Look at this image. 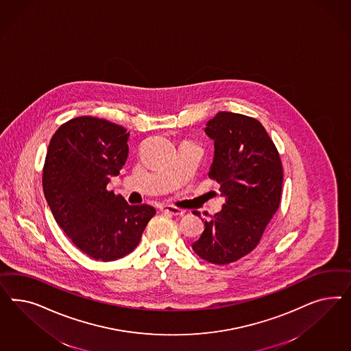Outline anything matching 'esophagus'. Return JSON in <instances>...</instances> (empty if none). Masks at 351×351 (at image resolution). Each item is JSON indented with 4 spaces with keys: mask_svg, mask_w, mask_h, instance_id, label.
<instances>
[{
    "mask_svg": "<svg viewBox=\"0 0 351 351\" xmlns=\"http://www.w3.org/2000/svg\"><path fill=\"white\" fill-rule=\"evenodd\" d=\"M162 213H167V215H171V216H182L185 211L178 208V207H173V206H163L162 207Z\"/></svg>",
    "mask_w": 351,
    "mask_h": 351,
    "instance_id": "esophagus-1",
    "label": "esophagus"
}]
</instances>
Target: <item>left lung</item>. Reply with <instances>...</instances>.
<instances>
[{"label": "left lung", "mask_w": 351, "mask_h": 351, "mask_svg": "<svg viewBox=\"0 0 351 351\" xmlns=\"http://www.w3.org/2000/svg\"><path fill=\"white\" fill-rule=\"evenodd\" d=\"M204 132L215 147L208 176L221 185L226 202L204 220V232L191 248L207 263L225 265L258 245L280 203L283 169L273 140L255 118L219 112Z\"/></svg>", "instance_id": "obj_1"}]
</instances>
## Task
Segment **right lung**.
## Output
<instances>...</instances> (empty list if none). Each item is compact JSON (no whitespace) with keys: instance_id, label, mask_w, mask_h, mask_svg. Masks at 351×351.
<instances>
[{"instance_id":"right-lung-1","label":"right lung","mask_w":351,"mask_h":351,"mask_svg":"<svg viewBox=\"0 0 351 351\" xmlns=\"http://www.w3.org/2000/svg\"><path fill=\"white\" fill-rule=\"evenodd\" d=\"M128 130L106 119L77 117L50 140L43 186L45 198L71 241L86 255L114 261L132 252L156 208L130 206L106 191L128 154Z\"/></svg>"}]
</instances>
